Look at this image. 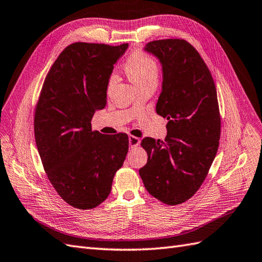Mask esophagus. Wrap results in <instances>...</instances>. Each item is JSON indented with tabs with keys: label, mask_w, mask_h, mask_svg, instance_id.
Returning a JSON list of instances; mask_svg holds the SVG:
<instances>
[{
	"label": "esophagus",
	"mask_w": 262,
	"mask_h": 262,
	"mask_svg": "<svg viewBox=\"0 0 262 262\" xmlns=\"http://www.w3.org/2000/svg\"><path fill=\"white\" fill-rule=\"evenodd\" d=\"M129 144H130L131 148H133V146H138L140 144V139L137 138V137L130 136L129 137Z\"/></svg>",
	"instance_id": "esophagus-1"
}]
</instances>
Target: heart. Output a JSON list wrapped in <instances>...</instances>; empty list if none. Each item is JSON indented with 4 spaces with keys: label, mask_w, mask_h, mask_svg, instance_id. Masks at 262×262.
I'll return each instance as SVG.
<instances>
[{
    "label": "heart",
    "mask_w": 262,
    "mask_h": 262,
    "mask_svg": "<svg viewBox=\"0 0 262 262\" xmlns=\"http://www.w3.org/2000/svg\"><path fill=\"white\" fill-rule=\"evenodd\" d=\"M125 72L137 88H141L152 83H158L159 69L158 62L148 53L142 51H137L127 59L125 66ZM116 81V75H111L109 84Z\"/></svg>",
    "instance_id": "1"
}]
</instances>
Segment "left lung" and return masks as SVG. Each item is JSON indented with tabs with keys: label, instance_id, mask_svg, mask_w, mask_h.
Segmentation results:
<instances>
[{
	"label": "left lung",
	"instance_id": "left-lung-1",
	"mask_svg": "<svg viewBox=\"0 0 262 262\" xmlns=\"http://www.w3.org/2000/svg\"><path fill=\"white\" fill-rule=\"evenodd\" d=\"M144 51L162 67L156 111L167 118L164 141L144 138L148 162L139 170L148 192L165 205L186 202L205 181L219 148L221 119L216 90L205 61L189 42H149Z\"/></svg>",
	"mask_w": 262,
	"mask_h": 262
}]
</instances>
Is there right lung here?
Segmentation results:
<instances>
[{"label":"right lung","instance_id":"1","mask_svg":"<svg viewBox=\"0 0 262 262\" xmlns=\"http://www.w3.org/2000/svg\"><path fill=\"white\" fill-rule=\"evenodd\" d=\"M127 49L76 42L62 51L44 80L34 116L43 168L70 206L93 209L109 196L129 150L125 133L92 131L91 120L106 104L113 66Z\"/></svg>","mask_w":262,"mask_h":262}]
</instances>
